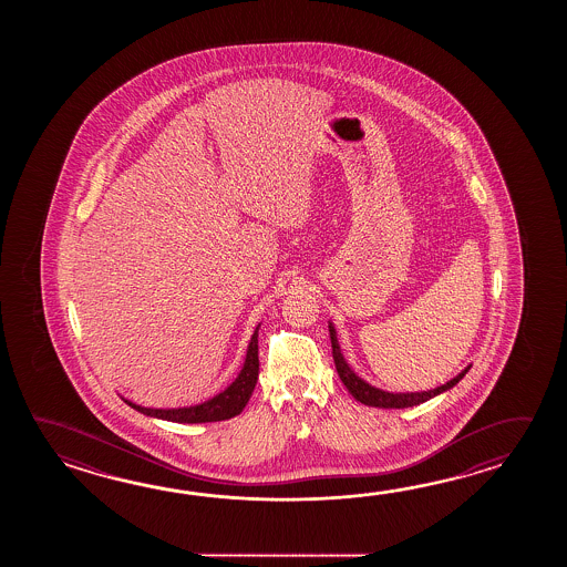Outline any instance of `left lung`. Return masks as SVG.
Listing matches in <instances>:
<instances>
[{
    "label": "left lung",
    "mask_w": 567,
    "mask_h": 567,
    "mask_svg": "<svg viewBox=\"0 0 567 567\" xmlns=\"http://www.w3.org/2000/svg\"><path fill=\"white\" fill-rule=\"evenodd\" d=\"M328 328H330L332 357H334V364H337L340 381L349 389V393L352 398L357 399V401H361L364 405H369V408H379V410H403V408L420 405L423 401H427V399L435 398V395L444 393L447 389H452L464 374L468 373V369H464V371H462L458 377H454L450 383L437 386V389H432V391H422V393H386V391L374 389V386L369 385V383H364L362 379H359L357 374L350 371V367L347 364V361H344V357L340 354V347H338L334 328H332V326H328Z\"/></svg>",
    "instance_id": "1"
}]
</instances>
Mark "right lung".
Wrapping results in <instances>:
<instances>
[{
  "instance_id": "1",
  "label": "right lung",
  "mask_w": 567,
  "mask_h": 567,
  "mask_svg": "<svg viewBox=\"0 0 567 567\" xmlns=\"http://www.w3.org/2000/svg\"><path fill=\"white\" fill-rule=\"evenodd\" d=\"M257 330H259V326L255 328L254 337L249 342V350H247V359L243 364L241 373L233 381V385L227 386L223 393H218L217 398L208 399L205 403L194 405V408H182V410H150V408H140V405L130 403V401H125V403L132 405L133 410L144 413V415H152V417L176 423L223 422V420H230V417L239 415L243 408L247 405L249 398H251L257 377H259Z\"/></svg>"
}]
</instances>
